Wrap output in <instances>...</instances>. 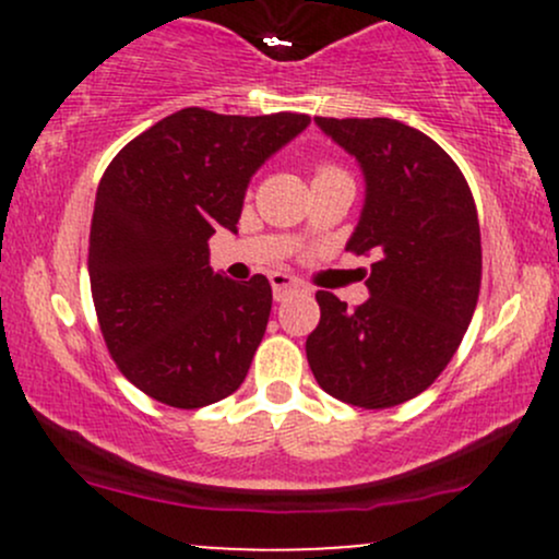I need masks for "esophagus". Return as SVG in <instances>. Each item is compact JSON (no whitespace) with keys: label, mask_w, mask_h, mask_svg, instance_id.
<instances>
[{"label":"esophagus","mask_w":559,"mask_h":559,"mask_svg":"<svg viewBox=\"0 0 559 559\" xmlns=\"http://www.w3.org/2000/svg\"><path fill=\"white\" fill-rule=\"evenodd\" d=\"M271 286H273V297L281 301V299L286 297V294L297 292V288H301L305 284H301L297 275L278 271V273H271Z\"/></svg>","instance_id":"esophagus-1"}]
</instances>
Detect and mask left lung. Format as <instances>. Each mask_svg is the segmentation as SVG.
<instances>
[{"label":"left lung","instance_id":"obj_1","mask_svg":"<svg viewBox=\"0 0 559 559\" xmlns=\"http://www.w3.org/2000/svg\"><path fill=\"white\" fill-rule=\"evenodd\" d=\"M360 165L365 202L346 249L373 260L357 310L318 292L307 362L318 386L365 409L394 407L439 378L480 288V228L454 159L391 118H316Z\"/></svg>","mask_w":559,"mask_h":559}]
</instances>
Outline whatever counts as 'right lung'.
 <instances>
[{"instance_id":"right-lung-1","label":"right lung","mask_w":559,"mask_h":559,"mask_svg":"<svg viewBox=\"0 0 559 559\" xmlns=\"http://www.w3.org/2000/svg\"><path fill=\"white\" fill-rule=\"evenodd\" d=\"M310 126L186 107L128 141L96 189L88 278L102 336L133 386L170 407L226 400L265 336V275L210 267V236L236 234L249 181Z\"/></svg>"}]
</instances>
